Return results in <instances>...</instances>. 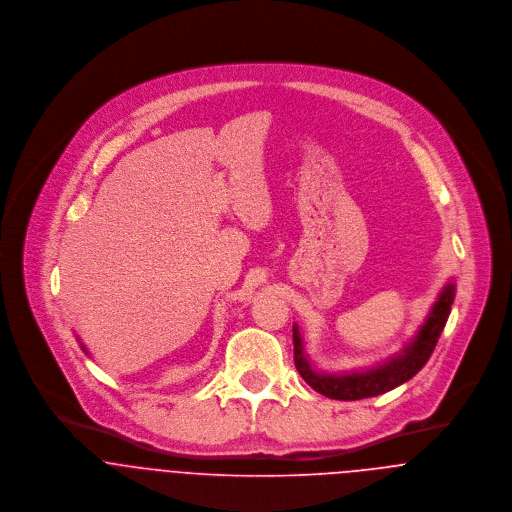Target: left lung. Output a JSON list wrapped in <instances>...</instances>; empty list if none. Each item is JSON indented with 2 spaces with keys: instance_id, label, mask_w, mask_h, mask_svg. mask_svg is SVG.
Returning <instances> with one entry per match:
<instances>
[{
  "instance_id": "obj_1",
  "label": "left lung",
  "mask_w": 512,
  "mask_h": 512,
  "mask_svg": "<svg viewBox=\"0 0 512 512\" xmlns=\"http://www.w3.org/2000/svg\"><path fill=\"white\" fill-rule=\"evenodd\" d=\"M455 297V286L447 284L439 293L438 301L434 303L426 323L418 331L416 339L394 359L384 365L370 368L365 372L351 374H321L309 365L307 355L303 353V341L297 325L293 327V361L301 378L319 394L333 400H361L384 394L422 370L432 357L439 335L445 327V321L451 313V303Z\"/></svg>"
}]
</instances>
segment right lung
<instances>
[{
  "instance_id": "add662e5",
  "label": "right lung",
  "mask_w": 512,
  "mask_h": 512,
  "mask_svg": "<svg viewBox=\"0 0 512 512\" xmlns=\"http://www.w3.org/2000/svg\"><path fill=\"white\" fill-rule=\"evenodd\" d=\"M82 349H84V347H82Z\"/></svg>"
}]
</instances>
